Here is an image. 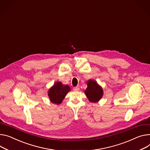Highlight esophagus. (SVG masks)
<instances>
[{"label":"esophagus","mask_w":150,"mask_h":150,"mask_svg":"<svg viewBox=\"0 0 150 150\" xmlns=\"http://www.w3.org/2000/svg\"><path fill=\"white\" fill-rule=\"evenodd\" d=\"M79 89H80V88H79V86L73 88V90L75 91H78Z\"/></svg>","instance_id":"34e87169"}]
</instances>
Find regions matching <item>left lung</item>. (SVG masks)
<instances>
[{"label": "left lung", "mask_w": 150, "mask_h": 150, "mask_svg": "<svg viewBox=\"0 0 150 150\" xmlns=\"http://www.w3.org/2000/svg\"><path fill=\"white\" fill-rule=\"evenodd\" d=\"M87 88L85 91V94L89 101L92 103L98 101L103 95L102 88L93 80H89L87 81Z\"/></svg>", "instance_id": "left-lung-1"}]
</instances>
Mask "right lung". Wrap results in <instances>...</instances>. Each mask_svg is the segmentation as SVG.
<instances>
[{"label": "right lung", "instance_id": "obj_1", "mask_svg": "<svg viewBox=\"0 0 150 150\" xmlns=\"http://www.w3.org/2000/svg\"><path fill=\"white\" fill-rule=\"evenodd\" d=\"M70 91V88L67 85H62L60 82H56L48 91V96L50 100L54 104L59 105Z\"/></svg>", "mask_w": 150, "mask_h": 150}]
</instances>
